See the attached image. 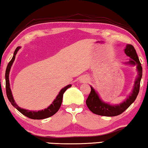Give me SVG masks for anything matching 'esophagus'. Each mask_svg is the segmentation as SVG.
<instances>
[{"label":"esophagus","mask_w":148,"mask_h":148,"mask_svg":"<svg viewBox=\"0 0 148 148\" xmlns=\"http://www.w3.org/2000/svg\"><path fill=\"white\" fill-rule=\"evenodd\" d=\"M87 81H88V79H87L86 78H85V77H84V78H81V80H80L81 82H86Z\"/></svg>","instance_id":"esophagus-1"}]
</instances>
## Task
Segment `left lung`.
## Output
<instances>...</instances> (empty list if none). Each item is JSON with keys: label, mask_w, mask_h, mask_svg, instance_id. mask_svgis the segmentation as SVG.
<instances>
[{"label": "left lung", "mask_w": 148, "mask_h": 148, "mask_svg": "<svg viewBox=\"0 0 148 148\" xmlns=\"http://www.w3.org/2000/svg\"><path fill=\"white\" fill-rule=\"evenodd\" d=\"M124 51L126 55L130 58L129 62H126V64H130V65L137 66V70L138 72V76L137 77L136 80L135 81L132 92L129 96V97H127V99L122 103L116 105H111L102 101L99 98V95L95 90V89L92 86H90L91 90L88 97L87 98L86 103L90 111L96 115L107 116H114L120 115L123 113L134 103L138 95L141 79L142 77V67L141 66V63L139 62L136 49L132 45H127Z\"/></svg>", "instance_id": "8db88e82"}]
</instances>
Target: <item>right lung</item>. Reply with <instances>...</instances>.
Here are the masks:
<instances>
[{"instance_id":"obj_1","label":"right lung","mask_w":148,"mask_h":148,"mask_svg":"<svg viewBox=\"0 0 148 148\" xmlns=\"http://www.w3.org/2000/svg\"><path fill=\"white\" fill-rule=\"evenodd\" d=\"M21 48V47H17L16 48L15 50L14 51L13 56H12V58L11 59V61L9 62V63L8 64L7 69H6L5 72V80H6V92H7V96L9 101L11 102L12 105L14 107H15L16 109L18 110L20 113H21L23 115L27 116V117L32 119H43L49 117V116L53 115L54 114L57 113L58 110L60 109V107H61L62 102V99H63V95L64 93L65 92V91L67 90L68 88L72 86L71 84L68 85L66 87H64L60 90L59 94L58 95L57 97L56 98V99L54 100L52 104H51V105H49L47 109H45L44 110H41V111H29V110H26L24 109H21V108L18 107V106L16 105L15 101L12 97V92L11 88H10V83H9V72L10 70H11V68L12 65V63H13L14 59H15V56L18 49Z\"/></svg>"}]
</instances>
